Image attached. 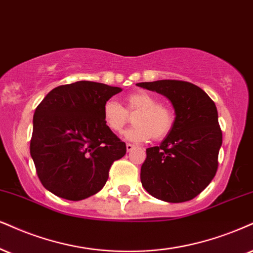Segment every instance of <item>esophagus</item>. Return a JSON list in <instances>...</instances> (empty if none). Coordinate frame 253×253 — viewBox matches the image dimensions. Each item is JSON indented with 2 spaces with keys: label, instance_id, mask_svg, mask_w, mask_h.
<instances>
[{
  "label": "esophagus",
  "instance_id": "34e87169",
  "mask_svg": "<svg viewBox=\"0 0 253 253\" xmlns=\"http://www.w3.org/2000/svg\"><path fill=\"white\" fill-rule=\"evenodd\" d=\"M133 148H135V145L133 144H130V143H127L126 144V151H131Z\"/></svg>",
  "mask_w": 253,
  "mask_h": 253
}]
</instances>
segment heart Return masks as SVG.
Segmentation results:
<instances>
[{
  "instance_id": "b5f03b06",
  "label": "heart",
  "mask_w": 253,
  "mask_h": 253,
  "mask_svg": "<svg viewBox=\"0 0 253 253\" xmlns=\"http://www.w3.org/2000/svg\"><path fill=\"white\" fill-rule=\"evenodd\" d=\"M124 109L115 99H108L103 105V121L112 132L120 133L129 122V114L134 115L135 126L124 133L126 139L135 142L162 141L169 135L174 124V115L167 105L146 91H136L126 97Z\"/></svg>"
}]
</instances>
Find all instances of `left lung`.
Wrapping results in <instances>:
<instances>
[{
  "instance_id": "8db88e82",
  "label": "left lung",
  "mask_w": 253,
  "mask_h": 253,
  "mask_svg": "<svg viewBox=\"0 0 253 253\" xmlns=\"http://www.w3.org/2000/svg\"><path fill=\"white\" fill-rule=\"evenodd\" d=\"M136 85L164 95L174 109V124L158 146L146 149L141 169L143 188L169 203L190 201L213 179L222 146L214 102L195 84L176 80Z\"/></svg>"
}]
</instances>
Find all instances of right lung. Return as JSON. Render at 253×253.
<instances>
[{
    "instance_id": "right-lung-1",
    "label": "right lung",
    "mask_w": 253,
    "mask_h": 253,
    "mask_svg": "<svg viewBox=\"0 0 253 253\" xmlns=\"http://www.w3.org/2000/svg\"><path fill=\"white\" fill-rule=\"evenodd\" d=\"M118 86L80 81L52 89L36 108L30 155L46 190L82 201L107 183L115 161L126 152L103 121V105Z\"/></svg>"
}]
</instances>
